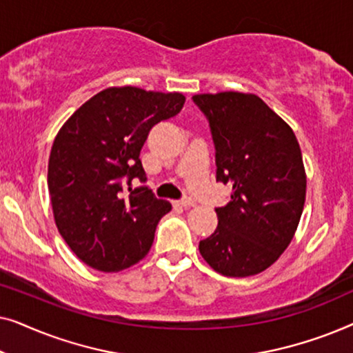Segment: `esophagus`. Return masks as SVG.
<instances>
[{"label": "esophagus", "mask_w": 353, "mask_h": 353, "mask_svg": "<svg viewBox=\"0 0 353 353\" xmlns=\"http://www.w3.org/2000/svg\"><path fill=\"white\" fill-rule=\"evenodd\" d=\"M175 204L180 205V207H185V209H190V207H194L196 205L194 201H192V199H183V201L175 202Z\"/></svg>", "instance_id": "obj_1"}]
</instances>
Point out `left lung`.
I'll use <instances>...</instances> for the list:
<instances>
[{
  "mask_svg": "<svg viewBox=\"0 0 353 353\" xmlns=\"http://www.w3.org/2000/svg\"><path fill=\"white\" fill-rule=\"evenodd\" d=\"M192 101L209 120L216 181L233 186L199 252L216 273L252 276L276 262L297 230L307 190L301 146L259 96L223 91Z\"/></svg>",
  "mask_w": 353,
  "mask_h": 353,
  "instance_id": "left-lung-1",
  "label": "left lung"
}]
</instances>
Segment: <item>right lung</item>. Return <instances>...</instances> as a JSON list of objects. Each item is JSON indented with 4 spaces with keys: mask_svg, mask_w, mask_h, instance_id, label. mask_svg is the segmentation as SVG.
<instances>
[{
    "mask_svg": "<svg viewBox=\"0 0 353 353\" xmlns=\"http://www.w3.org/2000/svg\"><path fill=\"white\" fill-rule=\"evenodd\" d=\"M181 93L112 86L80 105L62 125L48 162L57 230L81 262L122 272L146 257L159 220L172 210L148 186L139 152L154 125L180 112Z\"/></svg>",
    "mask_w": 353,
    "mask_h": 353,
    "instance_id": "1",
    "label": "right lung"
}]
</instances>
